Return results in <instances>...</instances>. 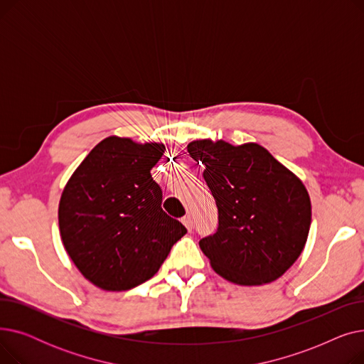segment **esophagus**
<instances>
[{
	"label": "esophagus",
	"instance_id": "esophagus-1",
	"mask_svg": "<svg viewBox=\"0 0 364 364\" xmlns=\"http://www.w3.org/2000/svg\"><path fill=\"white\" fill-rule=\"evenodd\" d=\"M183 224L187 227V230H192V228H193V218H192V215L183 217Z\"/></svg>",
	"mask_w": 364,
	"mask_h": 364
}]
</instances>
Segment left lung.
I'll use <instances>...</instances> for the list:
<instances>
[{
	"instance_id": "left-lung-1",
	"label": "left lung",
	"mask_w": 364,
	"mask_h": 364,
	"mask_svg": "<svg viewBox=\"0 0 364 364\" xmlns=\"http://www.w3.org/2000/svg\"><path fill=\"white\" fill-rule=\"evenodd\" d=\"M187 150L203 164L218 208V228L199 246L228 282L255 286L279 279L301 255L311 224L302 181L257 143L196 140Z\"/></svg>"
}]
</instances>
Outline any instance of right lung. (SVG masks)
<instances>
[{
  "label": "right lung",
  "instance_id": "add662e5",
  "mask_svg": "<svg viewBox=\"0 0 364 364\" xmlns=\"http://www.w3.org/2000/svg\"><path fill=\"white\" fill-rule=\"evenodd\" d=\"M165 151L112 136L95 146L69 178L59 203L65 250L85 279L127 291L155 276L186 227L162 209L150 169Z\"/></svg>",
  "mask_w": 364,
  "mask_h": 364
}]
</instances>
